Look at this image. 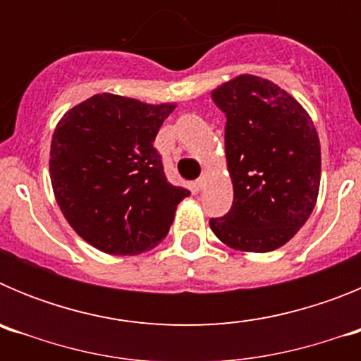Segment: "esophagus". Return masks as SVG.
I'll return each instance as SVG.
<instances>
[{"mask_svg": "<svg viewBox=\"0 0 361 361\" xmlns=\"http://www.w3.org/2000/svg\"><path fill=\"white\" fill-rule=\"evenodd\" d=\"M195 186H197V190H204V186H206V175H202L200 178H197Z\"/></svg>", "mask_w": 361, "mask_h": 361, "instance_id": "obj_1", "label": "esophagus"}]
</instances>
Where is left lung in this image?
I'll return each mask as SVG.
<instances>
[{
  "label": "left lung",
  "mask_w": 361,
  "mask_h": 361,
  "mask_svg": "<svg viewBox=\"0 0 361 361\" xmlns=\"http://www.w3.org/2000/svg\"><path fill=\"white\" fill-rule=\"evenodd\" d=\"M226 114L233 204L209 219L233 250L267 253L291 240L314 209L320 141L307 111L275 82L240 75L212 94Z\"/></svg>",
  "instance_id": "obj_1"
}]
</instances>
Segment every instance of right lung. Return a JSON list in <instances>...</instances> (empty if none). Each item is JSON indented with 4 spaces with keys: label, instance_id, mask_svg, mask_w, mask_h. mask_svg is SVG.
<instances>
[{
    "label": "right lung",
    "instance_id": "obj_1",
    "mask_svg": "<svg viewBox=\"0 0 361 361\" xmlns=\"http://www.w3.org/2000/svg\"><path fill=\"white\" fill-rule=\"evenodd\" d=\"M173 104L97 94L65 114L52 137L56 200L79 237L110 255H139L168 235L190 190L173 186L153 148Z\"/></svg>",
    "mask_w": 361,
    "mask_h": 361
}]
</instances>
